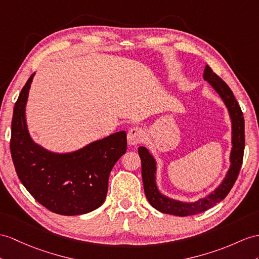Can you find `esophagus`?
Masks as SVG:
<instances>
[{
	"mask_svg": "<svg viewBox=\"0 0 259 259\" xmlns=\"http://www.w3.org/2000/svg\"><path fill=\"white\" fill-rule=\"evenodd\" d=\"M144 140V132L140 127H133L127 133V143L130 145H137Z\"/></svg>",
	"mask_w": 259,
	"mask_h": 259,
	"instance_id": "1",
	"label": "esophagus"
}]
</instances>
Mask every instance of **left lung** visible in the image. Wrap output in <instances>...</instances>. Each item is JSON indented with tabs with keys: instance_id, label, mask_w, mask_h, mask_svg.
I'll use <instances>...</instances> for the list:
<instances>
[{
	"instance_id": "left-lung-1",
	"label": "left lung",
	"mask_w": 259,
	"mask_h": 259,
	"mask_svg": "<svg viewBox=\"0 0 259 259\" xmlns=\"http://www.w3.org/2000/svg\"><path fill=\"white\" fill-rule=\"evenodd\" d=\"M203 78L209 82L210 85L218 92L220 98L223 100L231 117L232 149L230 155V169L220 186L209 195L194 201V202H182L179 200L170 199L159 192L156 185V160L146 147L141 146L138 148V154H140L142 161L144 191L150 205L161 213L172 214V215L177 217H188L206 211L221 202L229 194L238 177L239 170H241L245 147V124L243 112L239 108L230 87L217 73H214L207 65L204 68Z\"/></svg>"
}]
</instances>
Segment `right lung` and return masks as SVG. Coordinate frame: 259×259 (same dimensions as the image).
Masks as SVG:
<instances>
[{"mask_svg": "<svg viewBox=\"0 0 259 259\" xmlns=\"http://www.w3.org/2000/svg\"><path fill=\"white\" fill-rule=\"evenodd\" d=\"M34 75L22 89L12 118L10 147L16 174L33 198L49 211L61 215L89 213L104 202L111 170L127 148L126 132H116L71 153L41 147L31 140L25 117Z\"/></svg>", "mask_w": 259, "mask_h": 259, "instance_id": "right-lung-1", "label": "right lung"}]
</instances>
